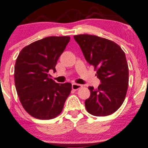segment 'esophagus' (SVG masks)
I'll return each instance as SVG.
<instances>
[{"label":"esophagus","mask_w":148,"mask_h":148,"mask_svg":"<svg viewBox=\"0 0 148 148\" xmlns=\"http://www.w3.org/2000/svg\"><path fill=\"white\" fill-rule=\"evenodd\" d=\"M71 87H72L73 90H78V89L82 87V85H80V84H77V83H72Z\"/></svg>","instance_id":"obj_1"}]
</instances>
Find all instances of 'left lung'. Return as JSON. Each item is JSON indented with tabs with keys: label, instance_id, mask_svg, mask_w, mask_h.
I'll return each mask as SVG.
<instances>
[{
	"label": "left lung",
	"instance_id": "8db88e82",
	"mask_svg": "<svg viewBox=\"0 0 148 148\" xmlns=\"http://www.w3.org/2000/svg\"><path fill=\"white\" fill-rule=\"evenodd\" d=\"M74 40L86 61L97 69L101 84L89 86L90 95L85 101L88 112L96 116L110 115L123 103L128 87V66L125 54L111 40L96 35L79 34Z\"/></svg>",
	"mask_w": 148,
	"mask_h": 148
}]
</instances>
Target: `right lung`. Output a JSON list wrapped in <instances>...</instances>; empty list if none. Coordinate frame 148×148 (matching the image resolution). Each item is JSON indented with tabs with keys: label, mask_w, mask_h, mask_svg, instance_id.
<instances>
[{
	"label": "right lung",
	"mask_w": 148,
	"mask_h": 148,
	"mask_svg": "<svg viewBox=\"0 0 148 148\" xmlns=\"http://www.w3.org/2000/svg\"><path fill=\"white\" fill-rule=\"evenodd\" d=\"M69 40V36L39 40L23 48L16 60V90L23 108L36 119L58 116L71 93V83H57L49 77Z\"/></svg>",
	"instance_id": "1"
}]
</instances>
